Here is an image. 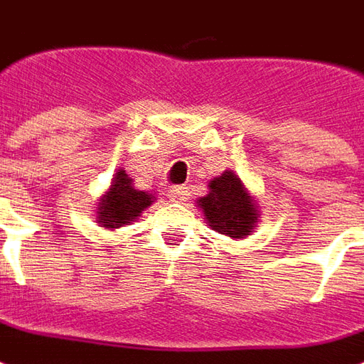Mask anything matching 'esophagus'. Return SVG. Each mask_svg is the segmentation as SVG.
I'll return each mask as SVG.
<instances>
[{"instance_id": "34e87169", "label": "esophagus", "mask_w": 364, "mask_h": 364, "mask_svg": "<svg viewBox=\"0 0 364 364\" xmlns=\"http://www.w3.org/2000/svg\"><path fill=\"white\" fill-rule=\"evenodd\" d=\"M188 196H190V193H188V188H186V186H174V188L168 190V197H171V201L174 203L186 201Z\"/></svg>"}]
</instances>
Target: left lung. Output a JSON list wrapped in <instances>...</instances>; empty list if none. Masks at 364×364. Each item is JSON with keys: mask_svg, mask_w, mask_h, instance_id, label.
I'll return each mask as SVG.
<instances>
[{"mask_svg": "<svg viewBox=\"0 0 364 364\" xmlns=\"http://www.w3.org/2000/svg\"><path fill=\"white\" fill-rule=\"evenodd\" d=\"M210 230L241 239L250 235L258 222V208L241 178L233 171L210 180L208 193L197 201Z\"/></svg>", "mask_w": 364, "mask_h": 364, "instance_id": "obj_1", "label": "left lung"}]
</instances>
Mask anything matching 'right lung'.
Masks as SVG:
<instances>
[{
  "label": "right lung",
  "mask_w": 364,
  "mask_h": 364,
  "mask_svg": "<svg viewBox=\"0 0 364 364\" xmlns=\"http://www.w3.org/2000/svg\"><path fill=\"white\" fill-rule=\"evenodd\" d=\"M154 201L156 197L148 191L136 190L132 186L131 176L123 168H119V173H115V178L112 180V188L100 197L97 222L109 230L129 226L142 214L144 208L150 207Z\"/></svg>",
  "instance_id": "1"
}]
</instances>
